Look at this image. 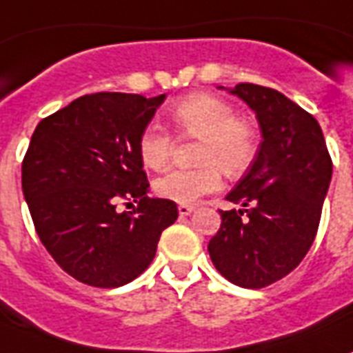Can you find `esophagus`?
Wrapping results in <instances>:
<instances>
[{"mask_svg":"<svg viewBox=\"0 0 353 353\" xmlns=\"http://www.w3.org/2000/svg\"><path fill=\"white\" fill-rule=\"evenodd\" d=\"M177 211H179V215L181 216H187L194 211V208H192V205H187V203H179V205H177Z\"/></svg>","mask_w":353,"mask_h":353,"instance_id":"obj_1","label":"esophagus"}]
</instances>
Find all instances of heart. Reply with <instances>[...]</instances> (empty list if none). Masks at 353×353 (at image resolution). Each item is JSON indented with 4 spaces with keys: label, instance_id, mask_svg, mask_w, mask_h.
I'll list each match as a JSON object with an SVG mask.
<instances>
[{
    "label": "heart",
    "instance_id": "b5f03b06",
    "mask_svg": "<svg viewBox=\"0 0 353 353\" xmlns=\"http://www.w3.org/2000/svg\"><path fill=\"white\" fill-rule=\"evenodd\" d=\"M172 123L183 137L198 138V166L194 170H172L155 181L161 198L177 203H194L203 194L223 187V170L228 176H241L258 155V130L236 116V108L221 97L192 93L172 108ZM174 142L168 132L151 123L142 130L138 153L151 170L168 166Z\"/></svg>",
    "mask_w": 353,
    "mask_h": 353
}]
</instances>
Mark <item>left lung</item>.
Segmentation results:
<instances>
[{"label": "left lung", "instance_id": "1", "mask_svg": "<svg viewBox=\"0 0 353 353\" xmlns=\"http://www.w3.org/2000/svg\"><path fill=\"white\" fill-rule=\"evenodd\" d=\"M256 114L262 143L254 163L226 200L208 250L216 271L243 288H263L296 270L314 241L331 181L322 129L288 97L256 83H237Z\"/></svg>", "mask_w": 353, "mask_h": 353}]
</instances>
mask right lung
I'll use <instances>...</instances> for the list:
<instances>
[{
  "label": "right lung",
  "mask_w": 353,
  "mask_h": 353,
  "mask_svg": "<svg viewBox=\"0 0 353 353\" xmlns=\"http://www.w3.org/2000/svg\"><path fill=\"white\" fill-rule=\"evenodd\" d=\"M164 95L93 93L44 117L22 163V190L39 239L77 281L117 288L155 258L177 205L150 198L138 140ZM138 201L119 214L117 205Z\"/></svg>",
  "instance_id": "obj_1"
}]
</instances>
